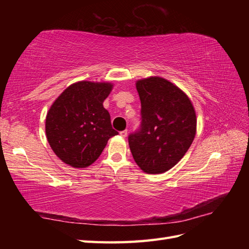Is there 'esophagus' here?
Listing matches in <instances>:
<instances>
[{
	"label": "esophagus",
	"mask_w": 249,
	"mask_h": 249,
	"mask_svg": "<svg viewBox=\"0 0 249 249\" xmlns=\"http://www.w3.org/2000/svg\"><path fill=\"white\" fill-rule=\"evenodd\" d=\"M120 135H121L122 137H124V138H125V137L127 136V129H125V130H122V131H120Z\"/></svg>",
	"instance_id": "esophagus-1"
}]
</instances>
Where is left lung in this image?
Instances as JSON below:
<instances>
[{
  "mask_svg": "<svg viewBox=\"0 0 249 249\" xmlns=\"http://www.w3.org/2000/svg\"><path fill=\"white\" fill-rule=\"evenodd\" d=\"M141 102L139 128L128 143L135 161L146 173L168 171L185 155L196 135V113L181 89L160 77L136 84Z\"/></svg>",
  "mask_w": 249,
  "mask_h": 249,
  "instance_id": "1",
  "label": "left lung"
}]
</instances>
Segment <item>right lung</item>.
<instances>
[{
    "mask_svg": "<svg viewBox=\"0 0 249 249\" xmlns=\"http://www.w3.org/2000/svg\"><path fill=\"white\" fill-rule=\"evenodd\" d=\"M112 84L81 81L71 84L51 106L46 118V135L61 160L86 168L102 154L108 140L119 133L112 128L104 108Z\"/></svg>",
    "mask_w": 249,
    "mask_h": 249,
    "instance_id": "1",
    "label": "right lung"
}]
</instances>
